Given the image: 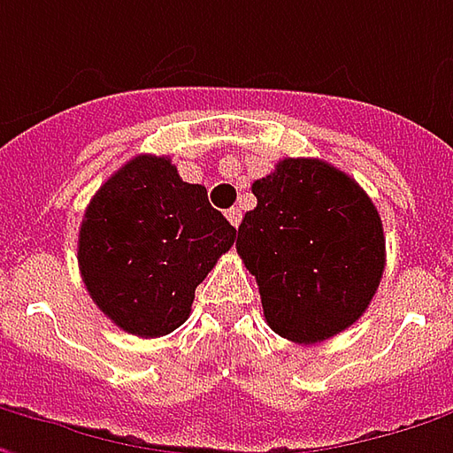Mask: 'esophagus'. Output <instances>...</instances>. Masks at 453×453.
<instances>
[{
	"instance_id": "esophagus-1",
	"label": "esophagus",
	"mask_w": 453,
	"mask_h": 453,
	"mask_svg": "<svg viewBox=\"0 0 453 453\" xmlns=\"http://www.w3.org/2000/svg\"><path fill=\"white\" fill-rule=\"evenodd\" d=\"M226 218L230 220V226L238 227V226H241V218H243V212H241L238 207H230V210L226 212Z\"/></svg>"
}]
</instances>
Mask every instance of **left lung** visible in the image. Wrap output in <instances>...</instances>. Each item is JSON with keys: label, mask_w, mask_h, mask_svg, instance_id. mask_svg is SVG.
Here are the masks:
<instances>
[{"label": "left lung", "mask_w": 453, "mask_h": 453, "mask_svg": "<svg viewBox=\"0 0 453 453\" xmlns=\"http://www.w3.org/2000/svg\"><path fill=\"white\" fill-rule=\"evenodd\" d=\"M258 205L238 226V253L256 276L268 326L311 344L355 325L385 268L378 207L322 159H281L253 182Z\"/></svg>", "instance_id": "1"}]
</instances>
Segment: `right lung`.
<instances>
[{"label":"right lung","instance_id":"add662e5","mask_svg":"<svg viewBox=\"0 0 453 453\" xmlns=\"http://www.w3.org/2000/svg\"><path fill=\"white\" fill-rule=\"evenodd\" d=\"M235 243V227L182 182L169 157L139 154L86 207L78 265L90 299L116 326L162 337L189 317L195 288Z\"/></svg>","mask_w":453,"mask_h":453}]
</instances>
